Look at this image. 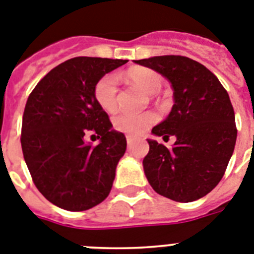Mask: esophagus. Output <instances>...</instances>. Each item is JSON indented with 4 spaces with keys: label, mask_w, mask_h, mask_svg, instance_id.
I'll use <instances>...</instances> for the list:
<instances>
[{
    "label": "esophagus",
    "mask_w": 254,
    "mask_h": 254,
    "mask_svg": "<svg viewBox=\"0 0 254 254\" xmlns=\"http://www.w3.org/2000/svg\"><path fill=\"white\" fill-rule=\"evenodd\" d=\"M127 145H129V147H131L132 144H134V141H135V138H134V136H131V135H127Z\"/></svg>",
    "instance_id": "1"
}]
</instances>
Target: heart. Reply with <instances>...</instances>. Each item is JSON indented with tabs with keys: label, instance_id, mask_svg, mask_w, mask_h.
<instances>
[{
	"label": "heart",
	"instance_id": "heart-1",
	"mask_svg": "<svg viewBox=\"0 0 254 254\" xmlns=\"http://www.w3.org/2000/svg\"><path fill=\"white\" fill-rule=\"evenodd\" d=\"M127 78L149 95L158 92L163 84V79L158 73L145 68L129 70L127 73ZM93 95L96 102L105 111L111 113L115 110L116 95H118V76L115 73H107L96 82ZM155 122H157V115L152 111L139 114L120 113L113 120L114 127L118 131L125 132L129 135H140Z\"/></svg>",
	"mask_w": 254,
	"mask_h": 254
}]
</instances>
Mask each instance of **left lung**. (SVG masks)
I'll return each instance as SVG.
<instances>
[{
    "instance_id": "obj_1",
    "label": "left lung",
    "mask_w": 254,
    "mask_h": 254,
    "mask_svg": "<svg viewBox=\"0 0 254 254\" xmlns=\"http://www.w3.org/2000/svg\"><path fill=\"white\" fill-rule=\"evenodd\" d=\"M161 73L171 82L170 115L152 132L176 136L168 149L148 139L144 173L155 192L178 202L204 197L223 178L237 140L235 116L229 95L214 73L182 56L134 61Z\"/></svg>"
}]
</instances>
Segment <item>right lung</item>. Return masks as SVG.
Wrapping results in <instances>:
<instances>
[{
	"label": "right lung",
	"instance_id": "1",
	"mask_svg": "<svg viewBox=\"0 0 254 254\" xmlns=\"http://www.w3.org/2000/svg\"><path fill=\"white\" fill-rule=\"evenodd\" d=\"M127 59L77 57L40 79L26 101L21 147L36 189L61 209L83 211L109 196L127 138L95 100L96 82ZM91 132L100 143L84 140Z\"/></svg>",
	"mask_w": 254,
	"mask_h": 254
}]
</instances>
